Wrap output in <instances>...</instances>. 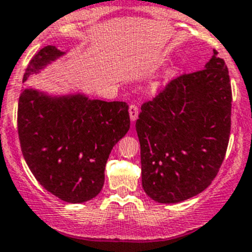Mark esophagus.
Segmentation results:
<instances>
[{
    "instance_id": "34e87169",
    "label": "esophagus",
    "mask_w": 252,
    "mask_h": 252,
    "mask_svg": "<svg viewBox=\"0 0 252 252\" xmlns=\"http://www.w3.org/2000/svg\"><path fill=\"white\" fill-rule=\"evenodd\" d=\"M138 114H139V108L135 104H130L129 107V115H130V121L135 122L138 119Z\"/></svg>"
}]
</instances>
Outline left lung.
Segmentation results:
<instances>
[{
	"label": "left lung",
	"instance_id": "left-lung-1",
	"mask_svg": "<svg viewBox=\"0 0 252 252\" xmlns=\"http://www.w3.org/2000/svg\"><path fill=\"white\" fill-rule=\"evenodd\" d=\"M231 100L229 70L214 49L204 69L173 79L142 105L135 129L148 196L175 204L211 184L229 144Z\"/></svg>",
	"mask_w": 252,
	"mask_h": 252
}]
</instances>
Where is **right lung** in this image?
<instances>
[{"label":"right lung","mask_w":252,"mask_h":252,"mask_svg":"<svg viewBox=\"0 0 252 252\" xmlns=\"http://www.w3.org/2000/svg\"><path fill=\"white\" fill-rule=\"evenodd\" d=\"M64 55L55 46L42 48L26 68L23 82ZM17 123L23 158L37 182L61 200L79 204L100 192L110 152L129 130L130 119L126 102L26 88Z\"/></svg>","instance_id":"add662e5"}]
</instances>
